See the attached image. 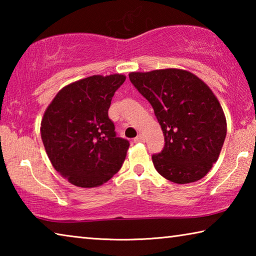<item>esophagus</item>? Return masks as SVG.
<instances>
[{
	"instance_id": "1",
	"label": "esophagus",
	"mask_w": 256,
	"mask_h": 256,
	"mask_svg": "<svg viewBox=\"0 0 256 256\" xmlns=\"http://www.w3.org/2000/svg\"><path fill=\"white\" fill-rule=\"evenodd\" d=\"M134 142H136H136H144V136H142V134H138V136L134 138Z\"/></svg>"
}]
</instances>
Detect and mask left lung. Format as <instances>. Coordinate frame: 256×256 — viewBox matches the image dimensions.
<instances>
[{"label":"left lung","instance_id":"left-lung-1","mask_svg":"<svg viewBox=\"0 0 256 256\" xmlns=\"http://www.w3.org/2000/svg\"><path fill=\"white\" fill-rule=\"evenodd\" d=\"M132 84L148 100L162 126L164 146L152 156L160 175L176 184L204 177L227 134L224 110L201 79L180 68L131 72Z\"/></svg>","mask_w":256,"mask_h":256}]
</instances>
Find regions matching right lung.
Segmentation results:
<instances>
[{
    "mask_svg": "<svg viewBox=\"0 0 256 256\" xmlns=\"http://www.w3.org/2000/svg\"><path fill=\"white\" fill-rule=\"evenodd\" d=\"M126 76H92L60 90L40 124L52 164L71 184L96 188L118 172L130 142L116 136L108 118L112 98Z\"/></svg>",
    "mask_w": 256,
    "mask_h": 256,
    "instance_id": "right-lung-1",
    "label": "right lung"
}]
</instances>
